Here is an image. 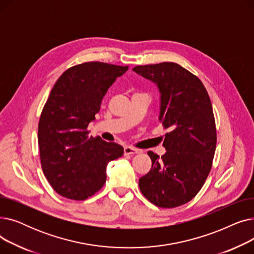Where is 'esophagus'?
<instances>
[{"label": "esophagus", "mask_w": 254, "mask_h": 254, "mask_svg": "<svg viewBox=\"0 0 254 254\" xmlns=\"http://www.w3.org/2000/svg\"><path fill=\"white\" fill-rule=\"evenodd\" d=\"M124 152H125V155H129V154H136V153H139L140 151L134 147H129V146H126V147L124 148Z\"/></svg>", "instance_id": "34e87169"}]
</instances>
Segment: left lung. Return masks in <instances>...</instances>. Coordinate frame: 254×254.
Here are the masks:
<instances>
[{
    "mask_svg": "<svg viewBox=\"0 0 254 254\" xmlns=\"http://www.w3.org/2000/svg\"><path fill=\"white\" fill-rule=\"evenodd\" d=\"M132 71L156 84L158 120L170 130L162 158L148 151L152 166L140 178V190L157 207L181 206L201 190L214 157L216 127L209 95L201 80L176 63L137 65Z\"/></svg>",
    "mask_w": 254,
    "mask_h": 254,
    "instance_id": "left-lung-1",
    "label": "left lung"
}]
</instances>
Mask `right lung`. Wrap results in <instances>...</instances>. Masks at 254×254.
I'll return each instance as SVG.
<instances>
[{"label":"right lung","instance_id":"right-lung-1","mask_svg":"<svg viewBox=\"0 0 254 254\" xmlns=\"http://www.w3.org/2000/svg\"><path fill=\"white\" fill-rule=\"evenodd\" d=\"M128 66L83 63L64 71L52 87L40 116V159L48 182L59 194L82 201L106 182V167L124 147L101 137H88L87 127L107 90Z\"/></svg>","mask_w":254,"mask_h":254}]
</instances>
